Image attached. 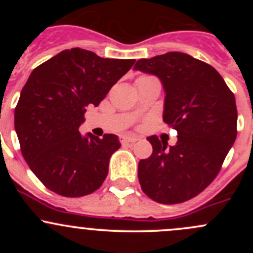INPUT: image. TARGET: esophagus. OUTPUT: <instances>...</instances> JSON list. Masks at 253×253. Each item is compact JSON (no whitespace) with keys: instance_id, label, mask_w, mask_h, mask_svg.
Wrapping results in <instances>:
<instances>
[{"instance_id":"34e87169","label":"esophagus","mask_w":253,"mask_h":253,"mask_svg":"<svg viewBox=\"0 0 253 253\" xmlns=\"http://www.w3.org/2000/svg\"><path fill=\"white\" fill-rule=\"evenodd\" d=\"M120 141H121L122 144H129V143H134L137 141L134 137H129V136H122L120 137Z\"/></svg>"}]
</instances>
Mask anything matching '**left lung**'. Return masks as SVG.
<instances>
[{"label": "left lung", "instance_id": "obj_1", "mask_svg": "<svg viewBox=\"0 0 253 253\" xmlns=\"http://www.w3.org/2000/svg\"><path fill=\"white\" fill-rule=\"evenodd\" d=\"M133 70L162 82L163 120L178 134L170 147L148 137L153 153L138 164L141 187L155 202H185L211 185L235 142V96L215 68L187 53L141 58Z\"/></svg>", "mask_w": 253, "mask_h": 253}]
</instances>
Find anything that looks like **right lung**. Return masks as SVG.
<instances>
[{"label": "right lung", "mask_w": 253, "mask_h": 253, "mask_svg": "<svg viewBox=\"0 0 253 253\" xmlns=\"http://www.w3.org/2000/svg\"><path fill=\"white\" fill-rule=\"evenodd\" d=\"M134 62L75 47L29 76L14 110V128L25 162L48 190L82 197L103 185L112 153L121 147L119 137L82 136L79 126L86 108L98 106Z\"/></svg>", "instance_id": "1"}]
</instances>
